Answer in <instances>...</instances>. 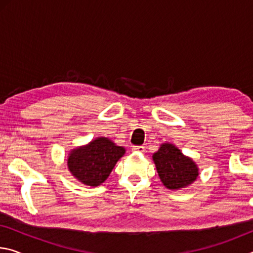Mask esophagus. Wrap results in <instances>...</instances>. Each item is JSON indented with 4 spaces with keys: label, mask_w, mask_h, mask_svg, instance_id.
<instances>
[{
    "label": "esophagus",
    "mask_w": 253,
    "mask_h": 253,
    "mask_svg": "<svg viewBox=\"0 0 253 253\" xmlns=\"http://www.w3.org/2000/svg\"><path fill=\"white\" fill-rule=\"evenodd\" d=\"M132 151H134V152H139V153H144L145 152V147L144 146H134V147H132Z\"/></svg>",
    "instance_id": "obj_1"
}]
</instances>
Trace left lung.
I'll return each mask as SVG.
<instances>
[{
    "label": "left lung",
    "instance_id": "obj_1",
    "mask_svg": "<svg viewBox=\"0 0 253 253\" xmlns=\"http://www.w3.org/2000/svg\"><path fill=\"white\" fill-rule=\"evenodd\" d=\"M153 160L162 183L169 190L190 185L199 176L195 163L172 144H163Z\"/></svg>",
    "mask_w": 253,
    "mask_h": 253
}]
</instances>
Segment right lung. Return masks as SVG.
Wrapping results in <instances>:
<instances>
[{
	"instance_id": "obj_1",
	"label": "right lung",
	"mask_w": 253,
	"mask_h": 253,
	"mask_svg": "<svg viewBox=\"0 0 253 253\" xmlns=\"http://www.w3.org/2000/svg\"><path fill=\"white\" fill-rule=\"evenodd\" d=\"M124 154L125 148L116 146L108 138L99 137L87 146L74 149L68 158V168L81 183L98 186L106 181Z\"/></svg>"
}]
</instances>
